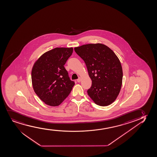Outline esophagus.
Masks as SVG:
<instances>
[{
	"label": "esophagus",
	"mask_w": 157,
	"mask_h": 157,
	"mask_svg": "<svg viewBox=\"0 0 157 157\" xmlns=\"http://www.w3.org/2000/svg\"><path fill=\"white\" fill-rule=\"evenodd\" d=\"M81 81V78H78L77 79V82H80Z\"/></svg>",
	"instance_id": "obj_1"
}]
</instances>
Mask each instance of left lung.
I'll list each match as a JSON object with an SVG mask.
<instances>
[{
	"instance_id": "obj_1",
	"label": "left lung",
	"mask_w": 157,
	"mask_h": 157,
	"mask_svg": "<svg viewBox=\"0 0 157 157\" xmlns=\"http://www.w3.org/2000/svg\"><path fill=\"white\" fill-rule=\"evenodd\" d=\"M74 50L85 62L92 80L88 95L98 105H110L116 99L122 85L123 70L118 58L102 44H84Z\"/></svg>"
}]
</instances>
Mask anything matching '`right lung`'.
<instances>
[{
    "label": "right lung",
    "mask_w": 157,
    "mask_h": 157,
    "mask_svg": "<svg viewBox=\"0 0 157 157\" xmlns=\"http://www.w3.org/2000/svg\"><path fill=\"white\" fill-rule=\"evenodd\" d=\"M73 51V48H54L44 53L34 63L31 71L33 88L47 105H60L75 84L64 67Z\"/></svg>",
    "instance_id": "add662e5"
}]
</instances>
